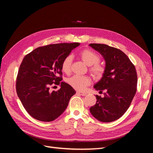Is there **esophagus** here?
<instances>
[{"label": "esophagus", "mask_w": 153, "mask_h": 153, "mask_svg": "<svg viewBox=\"0 0 153 153\" xmlns=\"http://www.w3.org/2000/svg\"><path fill=\"white\" fill-rule=\"evenodd\" d=\"M76 94H79V95H81V96H86V93H85V92H80V91H76Z\"/></svg>", "instance_id": "esophagus-1"}]
</instances>
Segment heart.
I'll list each match as a JSON object with an SVG mask.
<instances>
[{
  "label": "heart",
  "mask_w": 153,
  "mask_h": 153,
  "mask_svg": "<svg viewBox=\"0 0 153 153\" xmlns=\"http://www.w3.org/2000/svg\"><path fill=\"white\" fill-rule=\"evenodd\" d=\"M80 57L87 65L91 66L90 71L95 78H100L102 77L105 73V68L98 62L100 57L94 51L90 49H84L80 53ZM73 61V56L68 55L62 60L61 64V69L63 72L69 73L71 71V63ZM67 82L74 89L78 91H83L85 88L90 84L91 80L87 76L73 75L67 79Z\"/></svg>",
  "instance_id": "1"
}]
</instances>
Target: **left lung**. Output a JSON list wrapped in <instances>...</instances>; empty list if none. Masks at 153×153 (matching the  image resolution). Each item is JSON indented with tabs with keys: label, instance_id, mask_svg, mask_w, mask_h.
I'll return each mask as SVG.
<instances>
[{
	"label": "left lung",
	"instance_id": "8db88e82",
	"mask_svg": "<svg viewBox=\"0 0 153 153\" xmlns=\"http://www.w3.org/2000/svg\"><path fill=\"white\" fill-rule=\"evenodd\" d=\"M89 46L102 55L105 61L103 75L94 85L96 91H105L104 97L96 95V103L90 108V112L101 122H112L126 112L135 95L136 69L119 49L105 44L91 43Z\"/></svg>",
	"mask_w": 153,
	"mask_h": 153
}]
</instances>
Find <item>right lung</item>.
<instances>
[{"mask_svg": "<svg viewBox=\"0 0 153 153\" xmlns=\"http://www.w3.org/2000/svg\"><path fill=\"white\" fill-rule=\"evenodd\" d=\"M79 43L48 45L36 48L23 59L16 78L18 98L31 116L43 122L59 117L76 93L68 84L61 82L62 60ZM61 75L57 77L58 74ZM61 84V89L51 92V86Z\"/></svg>", "mask_w": 153, "mask_h": 153, "instance_id": "add662e5", "label": "right lung"}]
</instances>
